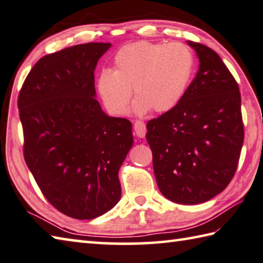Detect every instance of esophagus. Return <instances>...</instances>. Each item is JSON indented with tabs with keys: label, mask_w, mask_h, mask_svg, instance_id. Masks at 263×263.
Segmentation results:
<instances>
[{
	"label": "esophagus",
	"mask_w": 263,
	"mask_h": 263,
	"mask_svg": "<svg viewBox=\"0 0 263 263\" xmlns=\"http://www.w3.org/2000/svg\"><path fill=\"white\" fill-rule=\"evenodd\" d=\"M133 127H135V132L136 135L139 137V138H144L145 135H146V125L144 122L141 121H137L135 123V125H133Z\"/></svg>",
	"instance_id": "34e87169"
}]
</instances>
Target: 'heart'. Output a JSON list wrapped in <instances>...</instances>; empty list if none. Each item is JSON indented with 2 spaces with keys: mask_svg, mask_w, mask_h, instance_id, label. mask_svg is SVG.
Listing matches in <instances>:
<instances>
[{
  "mask_svg": "<svg viewBox=\"0 0 263 263\" xmlns=\"http://www.w3.org/2000/svg\"><path fill=\"white\" fill-rule=\"evenodd\" d=\"M194 70V57L180 42H135L122 47L114 57V70L99 76L98 90L104 106L114 115H124L131 100L142 115L153 109H174L187 90Z\"/></svg>",
  "mask_w": 263,
  "mask_h": 263,
  "instance_id": "obj_1",
  "label": "heart"
}]
</instances>
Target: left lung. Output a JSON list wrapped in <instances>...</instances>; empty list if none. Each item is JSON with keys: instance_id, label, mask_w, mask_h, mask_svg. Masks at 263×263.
Instances as JSON below:
<instances>
[{"instance_id": "obj_1", "label": "left lung", "mask_w": 263, "mask_h": 263, "mask_svg": "<svg viewBox=\"0 0 263 263\" xmlns=\"http://www.w3.org/2000/svg\"><path fill=\"white\" fill-rule=\"evenodd\" d=\"M199 70L174 109L147 123L146 139L161 193L197 204L221 193L235 176L244 142L239 87L212 48L187 41Z\"/></svg>"}]
</instances>
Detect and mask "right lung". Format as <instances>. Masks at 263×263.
Segmentation results:
<instances>
[{
	"instance_id": "add662e5",
	"label": "right lung",
	"mask_w": 263,
	"mask_h": 263,
	"mask_svg": "<svg viewBox=\"0 0 263 263\" xmlns=\"http://www.w3.org/2000/svg\"><path fill=\"white\" fill-rule=\"evenodd\" d=\"M110 46L89 42L41 57L18 95L28 169L51 206L77 219L116 206L118 170L133 144L131 122L109 117L94 98L95 66Z\"/></svg>"
}]
</instances>
